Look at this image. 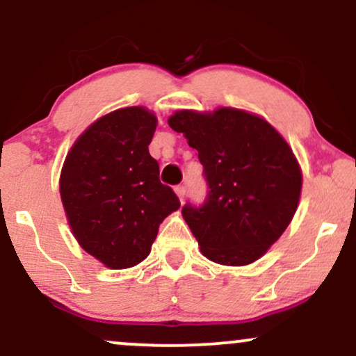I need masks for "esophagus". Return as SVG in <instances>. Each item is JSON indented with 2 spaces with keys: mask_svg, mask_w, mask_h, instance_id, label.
<instances>
[{
  "mask_svg": "<svg viewBox=\"0 0 356 356\" xmlns=\"http://www.w3.org/2000/svg\"><path fill=\"white\" fill-rule=\"evenodd\" d=\"M175 193H177V197L179 198V202H183V200H185V195H186L185 186H177V188H175Z\"/></svg>",
  "mask_w": 356,
  "mask_h": 356,
  "instance_id": "34e87169",
  "label": "esophagus"
}]
</instances>
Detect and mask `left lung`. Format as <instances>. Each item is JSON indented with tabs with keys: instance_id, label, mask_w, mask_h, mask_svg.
<instances>
[{
	"instance_id": "left-lung-1",
	"label": "left lung",
	"mask_w": 356,
	"mask_h": 356,
	"mask_svg": "<svg viewBox=\"0 0 356 356\" xmlns=\"http://www.w3.org/2000/svg\"><path fill=\"white\" fill-rule=\"evenodd\" d=\"M168 124L198 151L209 183L202 207L181 209L202 254L222 266L252 264L298 210L302 173L291 146L264 118L234 107L177 111Z\"/></svg>"
}]
</instances>
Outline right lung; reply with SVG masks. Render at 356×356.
Returning <instances> with one entry per match:
<instances>
[{"instance_id": "add662e5", "label": "right lung", "mask_w": 356, "mask_h": 356, "mask_svg": "<svg viewBox=\"0 0 356 356\" xmlns=\"http://www.w3.org/2000/svg\"><path fill=\"white\" fill-rule=\"evenodd\" d=\"M156 124L143 106L113 111L79 136L63 161L60 198L72 234L109 269L145 261L159 223L179 209L147 149Z\"/></svg>"}]
</instances>
